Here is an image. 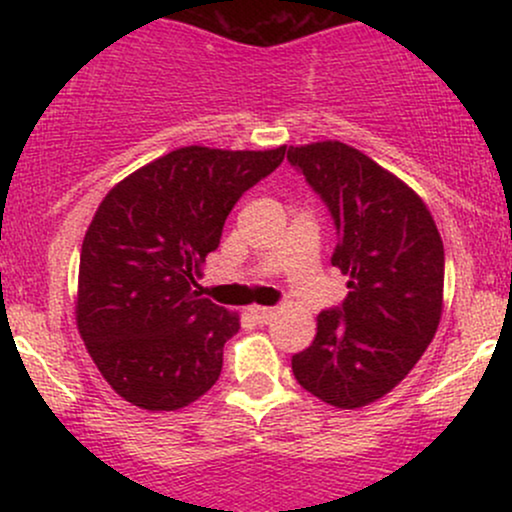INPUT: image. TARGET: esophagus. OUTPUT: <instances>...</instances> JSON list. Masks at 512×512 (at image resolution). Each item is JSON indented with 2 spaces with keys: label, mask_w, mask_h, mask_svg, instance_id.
<instances>
[{
  "label": "esophagus",
  "mask_w": 512,
  "mask_h": 512,
  "mask_svg": "<svg viewBox=\"0 0 512 512\" xmlns=\"http://www.w3.org/2000/svg\"><path fill=\"white\" fill-rule=\"evenodd\" d=\"M250 315H252V320L260 322V325H267V322L276 315V310L274 308H264V305H252Z\"/></svg>",
  "instance_id": "1"
}]
</instances>
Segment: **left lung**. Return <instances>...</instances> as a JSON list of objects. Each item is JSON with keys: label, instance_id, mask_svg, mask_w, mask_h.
Wrapping results in <instances>:
<instances>
[{"label": "left lung", "instance_id": "obj_1", "mask_svg": "<svg viewBox=\"0 0 512 512\" xmlns=\"http://www.w3.org/2000/svg\"><path fill=\"white\" fill-rule=\"evenodd\" d=\"M332 211V264L349 276L342 308L317 315L313 344L291 358L303 390L358 409L395 390L424 356L443 315L445 252L424 199L354 146H289Z\"/></svg>", "mask_w": 512, "mask_h": 512}]
</instances>
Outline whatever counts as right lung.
<instances>
[{"label": "right lung", "instance_id": "right-lung-1", "mask_svg": "<svg viewBox=\"0 0 512 512\" xmlns=\"http://www.w3.org/2000/svg\"><path fill=\"white\" fill-rule=\"evenodd\" d=\"M286 146H182L120 180L88 226L76 327L108 385L134 407L175 411L219 380L240 315L195 291L223 223Z\"/></svg>", "mask_w": 512, "mask_h": 512}]
</instances>
